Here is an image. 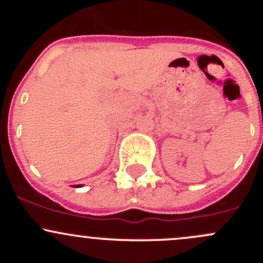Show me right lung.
<instances>
[{"instance_id":"1","label":"right lung","mask_w":263,"mask_h":263,"mask_svg":"<svg viewBox=\"0 0 263 263\" xmlns=\"http://www.w3.org/2000/svg\"><path fill=\"white\" fill-rule=\"evenodd\" d=\"M73 187H81V185H79V184H78V185H73Z\"/></svg>"}]
</instances>
